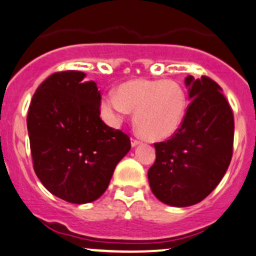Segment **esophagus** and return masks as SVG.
I'll return each instance as SVG.
<instances>
[{"label":"esophagus","mask_w":256,"mask_h":256,"mask_svg":"<svg viewBox=\"0 0 256 256\" xmlns=\"http://www.w3.org/2000/svg\"><path fill=\"white\" fill-rule=\"evenodd\" d=\"M138 144H141V141H140V140H138V138H131V144H132L134 147L138 146Z\"/></svg>","instance_id":"esophagus-1"}]
</instances>
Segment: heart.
I'll list each match as a JSON object with an SVG mask.
<instances>
[{"label":"heart","mask_w":256,"mask_h":256,"mask_svg":"<svg viewBox=\"0 0 256 256\" xmlns=\"http://www.w3.org/2000/svg\"><path fill=\"white\" fill-rule=\"evenodd\" d=\"M188 99L184 88L176 80L135 79L109 92L102 108L110 122L116 125L135 112L134 121L146 140L162 141L171 138L182 125Z\"/></svg>","instance_id":"obj_1"}]
</instances>
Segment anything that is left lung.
I'll list each match as a JSON object with an SVG mask.
<instances>
[{"label":"left lung","mask_w":256,"mask_h":256,"mask_svg":"<svg viewBox=\"0 0 256 256\" xmlns=\"http://www.w3.org/2000/svg\"><path fill=\"white\" fill-rule=\"evenodd\" d=\"M186 84L192 100L182 125L168 140L154 144L156 161L147 174L154 194L174 207L202 202L233 156V110L222 88L206 76H188Z\"/></svg>","instance_id":"obj_1"}]
</instances>
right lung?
<instances>
[{
  "label": "right lung",
  "mask_w": 256,
  "mask_h": 256,
  "mask_svg": "<svg viewBox=\"0 0 256 256\" xmlns=\"http://www.w3.org/2000/svg\"><path fill=\"white\" fill-rule=\"evenodd\" d=\"M84 76L79 70L49 76L27 115L36 174L52 194L74 204L98 200L131 148L128 135L100 118L102 94Z\"/></svg>",
  "instance_id": "add662e5"
}]
</instances>
